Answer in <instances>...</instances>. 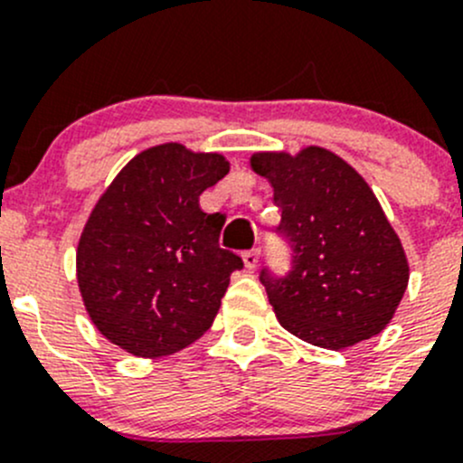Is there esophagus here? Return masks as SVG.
<instances>
[{
	"label": "esophagus",
	"instance_id": "esophagus-1",
	"mask_svg": "<svg viewBox=\"0 0 463 463\" xmlns=\"http://www.w3.org/2000/svg\"><path fill=\"white\" fill-rule=\"evenodd\" d=\"M241 260H244L246 269H255V267H258V262H260V249L244 250V253H241Z\"/></svg>",
	"mask_w": 463,
	"mask_h": 463
}]
</instances>
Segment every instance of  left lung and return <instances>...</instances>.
Returning a JSON list of instances; mask_svg holds the SVG:
<instances>
[{
    "label": "left lung",
    "instance_id": "obj_1",
    "mask_svg": "<svg viewBox=\"0 0 463 463\" xmlns=\"http://www.w3.org/2000/svg\"><path fill=\"white\" fill-rule=\"evenodd\" d=\"M255 174L280 208L276 235L289 246V271L262 267L260 280L285 330L339 351L378 335L407 289L410 267L396 231L364 178L321 146L255 154Z\"/></svg>",
    "mask_w": 463,
    "mask_h": 463
}]
</instances>
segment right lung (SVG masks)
<instances>
[{
  "label": "right lung",
  "mask_w": 463,
  "mask_h": 463,
  "mask_svg": "<svg viewBox=\"0 0 463 463\" xmlns=\"http://www.w3.org/2000/svg\"><path fill=\"white\" fill-rule=\"evenodd\" d=\"M228 169L219 154L160 145L136 156L94 205L76 276L90 318L112 344L163 357L213 326L244 262L219 246L226 217L203 213L199 196Z\"/></svg>",
  "instance_id": "right-lung-1"
}]
</instances>
